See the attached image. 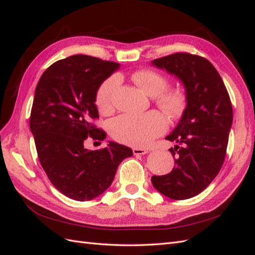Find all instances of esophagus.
<instances>
[{"instance_id":"obj_1","label":"esophagus","mask_w":255,"mask_h":255,"mask_svg":"<svg viewBox=\"0 0 255 255\" xmlns=\"http://www.w3.org/2000/svg\"><path fill=\"white\" fill-rule=\"evenodd\" d=\"M134 155H143V154L148 153V150L142 149V148H133Z\"/></svg>"}]
</instances>
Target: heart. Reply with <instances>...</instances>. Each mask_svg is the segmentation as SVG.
<instances>
[{"mask_svg": "<svg viewBox=\"0 0 255 255\" xmlns=\"http://www.w3.org/2000/svg\"><path fill=\"white\" fill-rule=\"evenodd\" d=\"M132 80L146 95L156 97V104L171 119L182 117L187 106L186 94L181 89L166 90L168 80L154 70H139L132 74ZM118 84L117 76H112L102 83L96 96L99 111L107 114L113 109V97ZM166 120L157 112L145 114H125L111 122L110 130L117 141L134 146H144L154 138L163 134Z\"/></svg>", "mask_w": 255, "mask_h": 255, "instance_id": "heart-1", "label": "heart"}]
</instances>
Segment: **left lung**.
<instances>
[{
    "label": "left lung",
    "instance_id": "8db88e82",
    "mask_svg": "<svg viewBox=\"0 0 255 255\" xmlns=\"http://www.w3.org/2000/svg\"><path fill=\"white\" fill-rule=\"evenodd\" d=\"M153 66L174 75L184 85L187 106L166 139L177 144L172 171L153 175L154 188L173 200L197 196L212 183L226 157L233 110L221 76L206 58L174 53L154 59Z\"/></svg>",
    "mask_w": 255,
    "mask_h": 255
}]
</instances>
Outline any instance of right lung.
<instances>
[{"label": "right lung", "mask_w": 255, "mask_h": 255, "mask_svg": "<svg viewBox=\"0 0 255 255\" xmlns=\"http://www.w3.org/2000/svg\"><path fill=\"white\" fill-rule=\"evenodd\" d=\"M119 67L114 61L73 55L51 65L37 84L29 128L38 157L55 188L76 201L103 194L121 161L133 155L132 149L114 141L101 150L84 146L87 138H106L91 120L99 118V87Z\"/></svg>", "instance_id": "obj_1"}]
</instances>
